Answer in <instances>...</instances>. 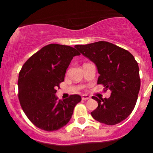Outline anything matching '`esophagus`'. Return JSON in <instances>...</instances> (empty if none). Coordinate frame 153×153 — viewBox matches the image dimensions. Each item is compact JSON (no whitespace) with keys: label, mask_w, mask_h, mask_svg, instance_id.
Listing matches in <instances>:
<instances>
[{"label":"esophagus","mask_w":153,"mask_h":153,"mask_svg":"<svg viewBox=\"0 0 153 153\" xmlns=\"http://www.w3.org/2000/svg\"><path fill=\"white\" fill-rule=\"evenodd\" d=\"M81 98H82V100H84V101H86V100H89V98H90V96H89V95H83Z\"/></svg>","instance_id":"obj_1"}]
</instances>
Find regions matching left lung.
Wrapping results in <instances>:
<instances>
[{
  "label": "left lung",
  "mask_w": 153,
  "mask_h": 153,
  "mask_svg": "<svg viewBox=\"0 0 153 153\" xmlns=\"http://www.w3.org/2000/svg\"><path fill=\"white\" fill-rule=\"evenodd\" d=\"M84 56L95 63L100 74L98 84L111 91L109 98L92 96L98 106L91 112L94 119L115 125L126 119L136 104L141 87L139 67L133 55L126 49L106 41L75 45Z\"/></svg>",
  "instance_id": "left-lung-1"
}]
</instances>
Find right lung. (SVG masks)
<instances>
[{"mask_svg":"<svg viewBox=\"0 0 153 153\" xmlns=\"http://www.w3.org/2000/svg\"><path fill=\"white\" fill-rule=\"evenodd\" d=\"M80 55L72 47L51 44L32 55L21 68L18 81L20 104L29 121L39 129L51 132L62 128L81 101L78 95L63 101L55 96L71 61Z\"/></svg>","mask_w":153,"mask_h":153,"instance_id":"obj_1","label":"right lung"}]
</instances>
